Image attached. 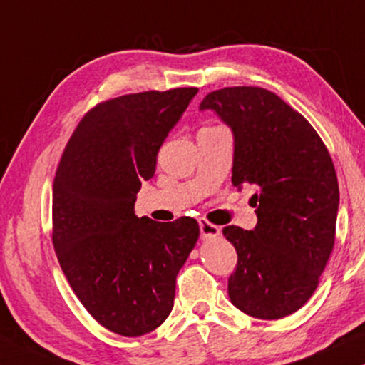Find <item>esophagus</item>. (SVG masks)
I'll return each mask as SVG.
<instances>
[{
	"mask_svg": "<svg viewBox=\"0 0 365 365\" xmlns=\"http://www.w3.org/2000/svg\"><path fill=\"white\" fill-rule=\"evenodd\" d=\"M199 229H201V236L204 239H211V237H217L221 234V227L214 226V224L207 222L206 219H199Z\"/></svg>",
	"mask_w": 365,
	"mask_h": 365,
	"instance_id": "34e87169",
	"label": "esophagus"
}]
</instances>
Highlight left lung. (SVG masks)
I'll list each match as a JSON object with an SVG mask.
<instances>
[{"label": "left lung", "mask_w": 365, "mask_h": 365, "mask_svg": "<svg viewBox=\"0 0 365 365\" xmlns=\"http://www.w3.org/2000/svg\"><path fill=\"white\" fill-rule=\"evenodd\" d=\"M199 109H212L232 129L234 186L256 189V227L222 229L237 252L229 299L247 316L286 317L311 299L336 241L331 154L302 114L264 88L217 89Z\"/></svg>", "instance_id": "obj_1"}]
</instances>
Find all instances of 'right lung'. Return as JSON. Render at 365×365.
Returning a JSON list of instances; mask_svg holds the SVG:
<instances>
[{
    "mask_svg": "<svg viewBox=\"0 0 365 365\" xmlns=\"http://www.w3.org/2000/svg\"><path fill=\"white\" fill-rule=\"evenodd\" d=\"M197 88L108 99L84 114L53 184V244L69 286L103 327L138 337L173 311L176 276L196 246L192 217L134 214L141 181Z\"/></svg>",
    "mask_w": 365,
    "mask_h": 365,
    "instance_id": "1",
    "label": "right lung"
}]
</instances>
